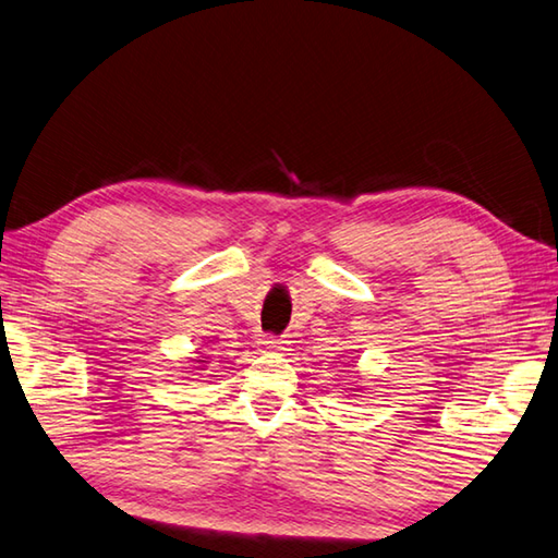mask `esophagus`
Instances as JSON below:
<instances>
[{
	"mask_svg": "<svg viewBox=\"0 0 558 558\" xmlns=\"http://www.w3.org/2000/svg\"><path fill=\"white\" fill-rule=\"evenodd\" d=\"M289 344L291 342H287V339H275V337H267V339H263V349L265 351H289Z\"/></svg>",
	"mask_w": 558,
	"mask_h": 558,
	"instance_id": "34e87169",
	"label": "esophagus"
}]
</instances>
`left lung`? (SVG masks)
Wrapping results in <instances>:
<instances>
[{"instance_id": "8db88e82", "label": "left lung", "mask_w": 558, "mask_h": 558, "mask_svg": "<svg viewBox=\"0 0 558 558\" xmlns=\"http://www.w3.org/2000/svg\"><path fill=\"white\" fill-rule=\"evenodd\" d=\"M354 392H356V390H354Z\"/></svg>"}]
</instances>
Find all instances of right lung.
<instances>
[{
  "label": "right lung",
  "mask_w": 558,
  "mask_h": 558,
  "mask_svg": "<svg viewBox=\"0 0 558 558\" xmlns=\"http://www.w3.org/2000/svg\"><path fill=\"white\" fill-rule=\"evenodd\" d=\"M204 363H207V361H204V356H197V359H192V366H190V375H192V371H204Z\"/></svg>",
  "instance_id": "add662e5"
}]
</instances>
